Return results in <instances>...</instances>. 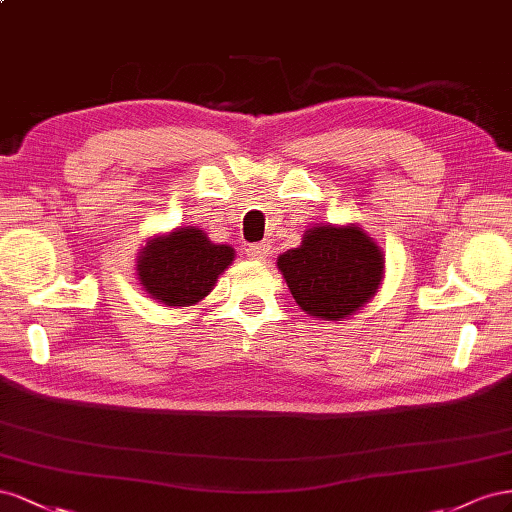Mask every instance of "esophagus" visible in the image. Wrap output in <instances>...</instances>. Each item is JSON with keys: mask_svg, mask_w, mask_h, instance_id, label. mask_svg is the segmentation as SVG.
I'll return each instance as SVG.
<instances>
[{"mask_svg": "<svg viewBox=\"0 0 512 512\" xmlns=\"http://www.w3.org/2000/svg\"><path fill=\"white\" fill-rule=\"evenodd\" d=\"M246 255L248 259H255V261H264L270 255V244L268 242H261V244H251L246 248Z\"/></svg>", "mask_w": 512, "mask_h": 512, "instance_id": "obj_1", "label": "esophagus"}]
</instances>
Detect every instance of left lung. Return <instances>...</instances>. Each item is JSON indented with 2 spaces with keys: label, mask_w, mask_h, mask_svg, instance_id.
<instances>
[{
  "label": "left lung",
  "mask_w": 512,
  "mask_h": 512,
  "mask_svg": "<svg viewBox=\"0 0 512 512\" xmlns=\"http://www.w3.org/2000/svg\"><path fill=\"white\" fill-rule=\"evenodd\" d=\"M276 268L300 309L324 321H343L369 304L384 281L382 246L358 223H317Z\"/></svg>",
  "instance_id": "left-lung-1"
}]
</instances>
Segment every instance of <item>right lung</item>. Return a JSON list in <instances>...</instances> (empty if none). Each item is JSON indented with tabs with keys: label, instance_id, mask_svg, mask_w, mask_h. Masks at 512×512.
Masks as SVG:
<instances>
[{
	"label": "right lung",
	"instance_id": "right-lung-1",
	"mask_svg": "<svg viewBox=\"0 0 512 512\" xmlns=\"http://www.w3.org/2000/svg\"><path fill=\"white\" fill-rule=\"evenodd\" d=\"M233 257L236 251L229 244H216L203 229L182 225L145 240L135 270L145 294L180 309L206 298Z\"/></svg>",
	"mask_w": 512,
	"mask_h": 512
}]
</instances>
